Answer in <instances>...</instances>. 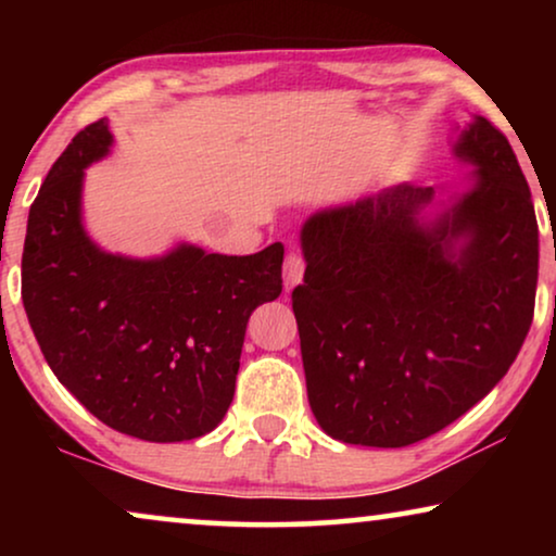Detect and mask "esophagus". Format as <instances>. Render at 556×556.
I'll use <instances>...</instances> for the list:
<instances>
[{
	"instance_id": "1",
	"label": "esophagus",
	"mask_w": 556,
	"mask_h": 556,
	"mask_svg": "<svg viewBox=\"0 0 556 556\" xmlns=\"http://www.w3.org/2000/svg\"><path fill=\"white\" fill-rule=\"evenodd\" d=\"M303 270H306V261H303V255L288 253L286 261H283V286H286L288 293H291L293 288L301 283Z\"/></svg>"
}]
</instances>
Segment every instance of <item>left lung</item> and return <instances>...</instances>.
Instances as JSON below:
<instances>
[{"mask_svg": "<svg viewBox=\"0 0 556 556\" xmlns=\"http://www.w3.org/2000/svg\"><path fill=\"white\" fill-rule=\"evenodd\" d=\"M453 151L476 166L473 185L432 223L420 212L435 189L397 185L301 230L306 273L291 299L308 405L341 443L435 435L501 382L529 333L539 227L527 177L483 116Z\"/></svg>", "mask_w": 556, "mask_h": 556, "instance_id": "8db88e82", "label": "left lung"}]
</instances>
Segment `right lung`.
I'll return each instance as SVG.
<instances>
[{"mask_svg": "<svg viewBox=\"0 0 556 556\" xmlns=\"http://www.w3.org/2000/svg\"><path fill=\"white\" fill-rule=\"evenodd\" d=\"M105 118L52 164L27 219L22 303L60 384L109 428L149 443L215 430L230 407L248 318L283 291V245L255 255L179 245L103 253L80 223L83 169L109 154Z\"/></svg>", "mask_w": 556, "mask_h": 556, "instance_id": "1", "label": "right lung"}]
</instances>
